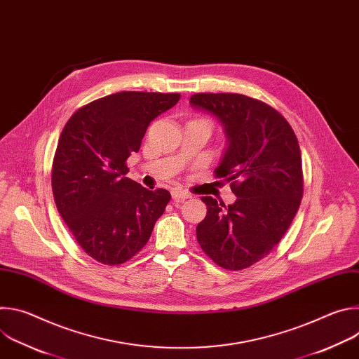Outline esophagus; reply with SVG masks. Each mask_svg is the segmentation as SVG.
<instances>
[{"label": "esophagus", "instance_id": "1", "mask_svg": "<svg viewBox=\"0 0 359 359\" xmlns=\"http://www.w3.org/2000/svg\"><path fill=\"white\" fill-rule=\"evenodd\" d=\"M172 197H173L175 201H184L186 198H190L191 194H189V193L184 191V190L175 189V190H172Z\"/></svg>", "mask_w": 359, "mask_h": 359}]
</instances>
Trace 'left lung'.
<instances>
[{"label": "left lung", "instance_id": "obj_1", "mask_svg": "<svg viewBox=\"0 0 359 359\" xmlns=\"http://www.w3.org/2000/svg\"><path fill=\"white\" fill-rule=\"evenodd\" d=\"M190 105L213 115L227 147L216 168L230 183L233 204L201 197L208 215L196 227L203 251L226 270L260 262L280 243L302 198L297 136L276 109L240 93H196Z\"/></svg>", "mask_w": 359, "mask_h": 359}]
</instances>
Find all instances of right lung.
Wrapping results in <instances>:
<instances>
[{
  "mask_svg": "<svg viewBox=\"0 0 359 359\" xmlns=\"http://www.w3.org/2000/svg\"><path fill=\"white\" fill-rule=\"evenodd\" d=\"M179 93L119 92L96 99L67 122L53 163L57 209L78 244L102 264L128 262L147 243L170 193L126 177L149 123Z\"/></svg>",
  "mask_w": 359,
  "mask_h": 359,
  "instance_id": "1",
  "label": "right lung"
}]
</instances>
